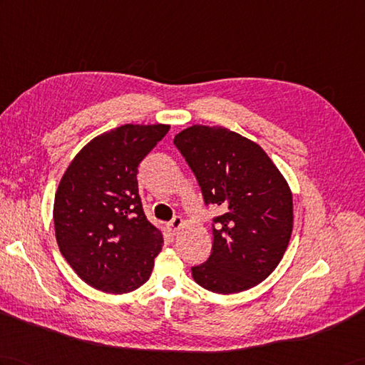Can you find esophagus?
Listing matches in <instances>:
<instances>
[{
	"label": "esophagus",
	"mask_w": 365,
	"mask_h": 365,
	"mask_svg": "<svg viewBox=\"0 0 365 365\" xmlns=\"http://www.w3.org/2000/svg\"><path fill=\"white\" fill-rule=\"evenodd\" d=\"M168 225H169V228H171L173 233H177V230H179V228L183 225V219L180 216H174L173 221L169 222Z\"/></svg>",
	"instance_id": "1"
}]
</instances>
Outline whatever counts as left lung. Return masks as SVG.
<instances>
[{
	"label": "left lung",
	"instance_id": "8db88e82",
	"mask_svg": "<svg viewBox=\"0 0 365 365\" xmlns=\"http://www.w3.org/2000/svg\"><path fill=\"white\" fill-rule=\"evenodd\" d=\"M213 217L210 258L191 267L194 282L216 294L259 284L282 261L292 233V194L257 143L225 127L192 125L174 138Z\"/></svg>",
	"mask_w": 365,
	"mask_h": 365
}]
</instances>
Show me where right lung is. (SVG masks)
I'll return each instance as SVG.
<instances>
[{"label": "right lung", "instance_id": "obj_1", "mask_svg": "<svg viewBox=\"0 0 365 365\" xmlns=\"http://www.w3.org/2000/svg\"><path fill=\"white\" fill-rule=\"evenodd\" d=\"M169 125L125 124L99 135L65 171L54 199L58 249L87 284L132 292L149 279L163 238L143 211L138 165Z\"/></svg>", "mask_w": 365, "mask_h": 365}]
</instances>
